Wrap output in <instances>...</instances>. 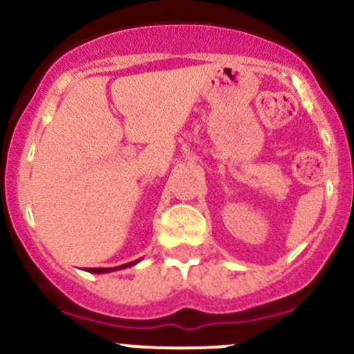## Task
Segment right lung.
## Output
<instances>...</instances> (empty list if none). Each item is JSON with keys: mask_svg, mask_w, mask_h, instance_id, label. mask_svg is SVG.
Here are the masks:
<instances>
[{"mask_svg": "<svg viewBox=\"0 0 354 354\" xmlns=\"http://www.w3.org/2000/svg\"><path fill=\"white\" fill-rule=\"evenodd\" d=\"M140 262V260H134V262H129V263H124V266H118V267H94V269H87V272H92V274H106V272H113V270H120V269H127V267H132L136 266V263Z\"/></svg>", "mask_w": 354, "mask_h": 354, "instance_id": "obj_1", "label": "right lung"}]
</instances>
